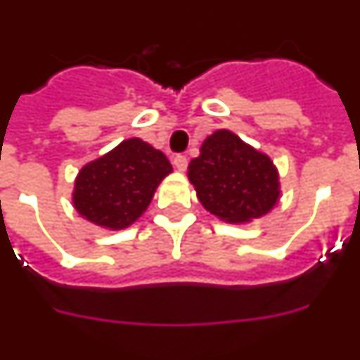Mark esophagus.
I'll list each match as a JSON object with an SVG mask.
<instances>
[{
    "label": "esophagus",
    "instance_id": "obj_1",
    "mask_svg": "<svg viewBox=\"0 0 360 360\" xmlns=\"http://www.w3.org/2000/svg\"><path fill=\"white\" fill-rule=\"evenodd\" d=\"M187 157L186 155H176V157L173 158V164H174V167H176L178 171H186L187 169Z\"/></svg>",
    "mask_w": 360,
    "mask_h": 360
}]
</instances>
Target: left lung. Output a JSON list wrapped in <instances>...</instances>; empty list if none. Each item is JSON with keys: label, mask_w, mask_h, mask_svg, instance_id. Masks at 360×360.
Segmentation results:
<instances>
[{"label": "left lung", "mask_w": 360, "mask_h": 360, "mask_svg": "<svg viewBox=\"0 0 360 360\" xmlns=\"http://www.w3.org/2000/svg\"><path fill=\"white\" fill-rule=\"evenodd\" d=\"M187 176L203 207L229 224L262 218L279 200L274 162L229 129L203 141Z\"/></svg>", "instance_id": "1"}]
</instances>
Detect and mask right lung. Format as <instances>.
<instances>
[{"label":"right lung","mask_w":360,"mask_h":360,"mask_svg":"<svg viewBox=\"0 0 360 360\" xmlns=\"http://www.w3.org/2000/svg\"><path fill=\"white\" fill-rule=\"evenodd\" d=\"M171 171L164 153L141 139H128L79 171L73 207L98 227L120 231L141 218Z\"/></svg>","instance_id":"add662e5"}]
</instances>
